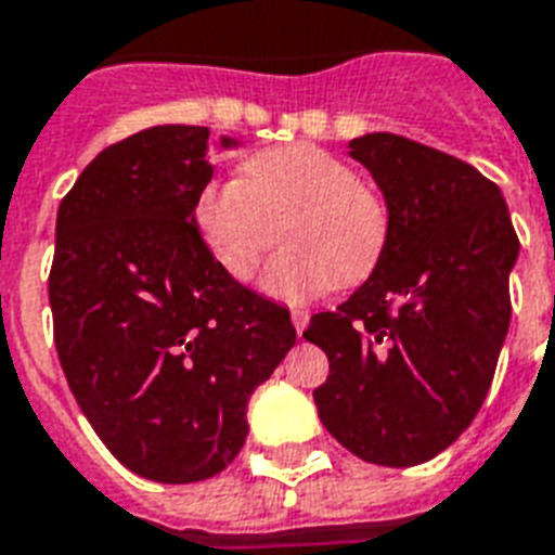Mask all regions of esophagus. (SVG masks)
Here are the masks:
<instances>
[{
    "label": "esophagus",
    "mask_w": 555,
    "mask_h": 555,
    "mask_svg": "<svg viewBox=\"0 0 555 555\" xmlns=\"http://www.w3.org/2000/svg\"><path fill=\"white\" fill-rule=\"evenodd\" d=\"M291 320H294L296 334H302V331L308 328V320H311V313L305 311V308H294V311H291Z\"/></svg>",
    "instance_id": "34e87169"
}]
</instances>
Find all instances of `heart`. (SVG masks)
<instances>
[{
    "label": "heart",
    "instance_id": "heart-1",
    "mask_svg": "<svg viewBox=\"0 0 555 555\" xmlns=\"http://www.w3.org/2000/svg\"><path fill=\"white\" fill-rule=\"evenodd\" d=\"M192 216L216 261L238 282L259 270L276 244L264 287L279 299H305L322 287H348L377 268L388 242V207L377 190L334 152L296 143L253 155L242 178L209 181Z\"/></svg>",
    "mask_w": 555,
    "mask_h": 555
}]
</instances>
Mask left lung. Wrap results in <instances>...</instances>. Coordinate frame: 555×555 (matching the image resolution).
Here are the masks:
<instances>
[{
	"label": "left lung",
	"mask_w": 555,
	"mask_h": 555,
	"mask_svg": "<svg viewBox=\"0 0 555 555\" xmlns=\"http://www.w3.org/2000/svg\"><path fill=\"white\" fill-rule=\"evenodd\" d=\"M388 207L377 268L302 337L328 357L322 426L377 466L440 455L473 423L509 328L518 235L490 178L391 132L348 143Z\"/></svg>",
	"instance_id": "8db88e82"
}]
</instances>
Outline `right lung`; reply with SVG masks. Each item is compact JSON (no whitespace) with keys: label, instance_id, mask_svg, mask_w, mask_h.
I'll list each match as a JSON object with an SVG mask.
<instances>
[{"label":"right lung","instance_id":"1","mask_svg":"<svg viewBox=\"0 0 555 555\" xmlns=\"http://www.w3.org/2000/svg\"><path fill=\"white\" fill-rule=\"evenodd\" d=\"M207 141V126H152L112 143L56 209L60 365L108 452L158 483L227 469L253 388L296 343L291 311L238 285L195 227Z\"/></svg>","mask_w":555,"mask_h":555}]
</instances>
